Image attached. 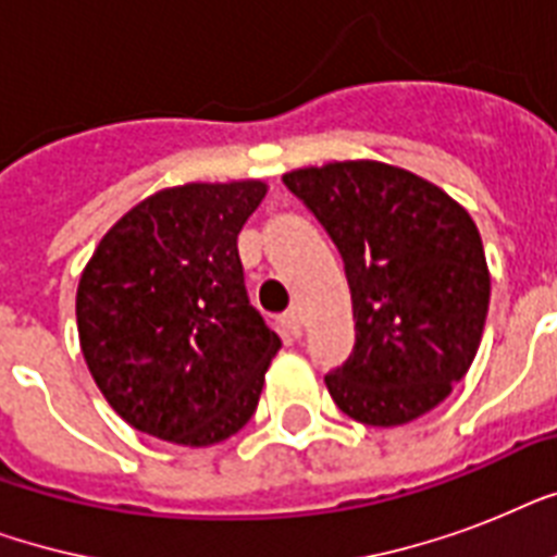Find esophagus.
Returning <instances> with one entry per match:
<instances>
[{"label": "esophagus", "instance_id": "obj_1", "mask_svg": "<svg viewBox=\"0 0 557 557\" xmlns=\"http://www.w3.org/2000/svg\"><path fill=\"white\" fill-rule=\"evenodd\" d=\"M280 326H283V332L292 335V338H300V335H304V321H300V312H297V309L283 314V318H280Z\"/></svg>", "mask_w": 557, "mask_h": 557}]
</instances>
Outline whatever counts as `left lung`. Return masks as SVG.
Returning <instances> with one entry per match:
<instances>
[{
    "label": "left lung",
    "instance_id": "left-lung-1",
    "mask_svg": "<svg viewBox=\"0 0 557 557\" xmlns=\"http://www.w3.org/2000/svg\"><path fill=\"white\" fill-rule=\"evenodd\" d=\"M286 187L338 245L356 347L326 375L361 424L396 428L445 401L483 338L492 277L474 219L431 182L381 161L292 170Z\"/></svg>",
    "mask_w": 557,
    "mask_h": 557
}]
</instances>
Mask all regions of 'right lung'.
<instances>
[{"label": "right lung", "mask_w": 557, "mask_h": 557, "mask_svg": "<svg viewBox=\"0 0 557 557\" xmlns=\"http://www.w3.org/2000/svg\"><path fill=\"white\" fill-rule=\"evenodd\" d=\"M262 182L159 190L109 227L77 286L91 379L124 422L216 445L257 410L280 338L248 300L236 236Z\"/></svg>", "instance_id": "right-lung-1"}]
</instances>
